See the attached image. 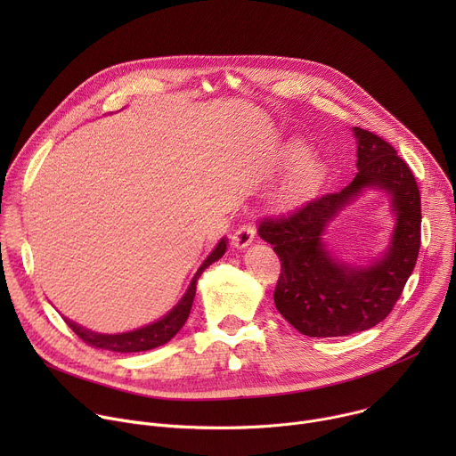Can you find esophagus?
Instances as JSON below:
<instances>
[{"mask_svg":"<svg viewBox=\"0 0 456 456\" xmlns=\"http://www.w3.org/2000/svg\"><path fill=\"white\" fill-rule=\"evenodd\" d=\"M254 236H256V227H254V224H252V222H243V224L234 231L231 243H232V247H236V248H243V247L250 245V241L254 240Z\"/></svg>","mask_w":456,"mask_h":456,"instance_id":"1","label":"esophagus"}]
</instances>
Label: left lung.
I'll list each match as a JSON object with an SVG mask.
<instances>
[{
    "label": "left lung",
    "mask_w": 456,
    "mask_h": 456,
    "mask_svg": "<svg viewBox=\"0 0 456 456\" xmlns=\"http://www.w3.org/2000/svg\"><path fill=\"white\" fill-rule=\"evenodd\" d=\"M354 134L359 171L346 187L265 216L257 227L281 262L276 308L308 338H343L375 327L394 310L419 257L422 215L413 171L379 135L362 127H354ZM371 184L393 197L398 213L393 247L368 270L338 265L320 241L323 225Z\"/></svg>",
    "instance_id": "obj_1"
}]
</instances>
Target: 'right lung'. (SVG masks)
Returning <instances> with one entry per match:
<instances>
[{"label": "right lung", "mask_w": 456, "mask_h": 456, "mask_svg": "<svg viewBox=\"0 0 456 456\" xmlns=\"http://www.w3.org/2000/svg\"><path fill=\"white\" fill-rule=\"evenodd\" d=\"M227 248L225 240H222L216 248L211 252V256L202 264V267L199 269V273L194 274L185 296L182 297V301L167 314L164 315L160 321L148 324V327L135 330V332H127V334H118V336H102V334H94L85 330L79 324L69 321L64 317V322L77 334V338L94 346V348H101V350H110V352H120V354H129V352H144V350H151L157 348L160 345H166L169 339H173L178 330L183 327V322L189 317L191 306H192V299L194 294H197V280L200 278V274L213 264L216 259H220L224 256Z\"/></svg>", "instance_id": "right-lung-1"}]
</instances>
